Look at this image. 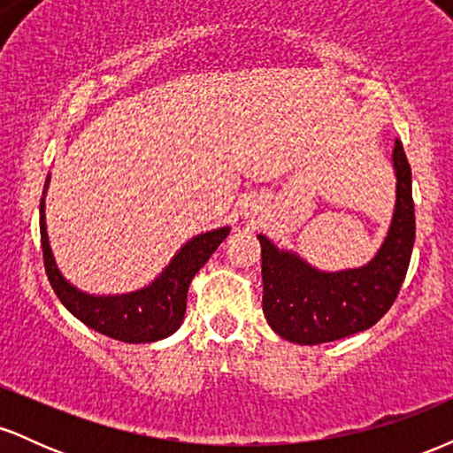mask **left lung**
<instances>
[{
  "label": "left lung",
  "instance_id": "obj_1",
  "mask_svg": "<svg viewBox=\"0 0 453 453\" xmlns=\"http://www.w3.org/2000/svg\"><path fill=\"white\" fill-rule=\"evenodd\" d=\"M392 164L396 174L392 223L375 257L364 266L326 273L257 234L264 315L280 339L298 345L345 339L375 326L394 304L415 242L411 165L398 140Z\"/></svg>",
  "mask_w": 453,
  "mask_h": 453
}]
</instances>
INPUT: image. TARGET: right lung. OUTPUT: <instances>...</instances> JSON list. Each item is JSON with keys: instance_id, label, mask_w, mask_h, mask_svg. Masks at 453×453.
Returning a JSON list of instances; mask_svg holds the SVG:
<instances>
[{"instance_id": "obj_1", "label": "right lung", "mask_w": 453, "mask_h": 453, "mask_svg": "<svg viewBox=\"0 0 453 453\" xmlns=\"http://www.w3.org/2000/svg\"><path fill=\"white\" fill-rule=\"evenodd\" d=\"M49 183L50 174L46 176L42 200H40V236H42L46 274L61 304L91 330L111 336L114 341L138 345V342H155L174 334L183 324L191 279L226 241L230 226L202 232L187 241L170 259L168 266L161 270L159 277L150 280L147 288L127 294H87L72 285L57 268L44 217V197Z\"/></svg>"}]
</instances>
